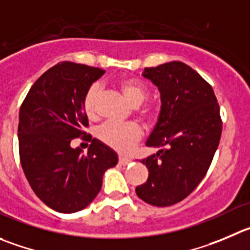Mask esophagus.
Masks as SVG:
<instances>
[{"mask_svg":"<svg viewBox=\"0 0 250 250\" xmlns=\"http://www.w3.org/2000/svg\"><path fill=\"white\" fill-rule=\"evenodd\" d=\"M130 162H131V158H127V157H123V156L119 157V165L124 166V167L129 165Z\"/></svg>","mask_w":250,"mask_h":250,"instance_id":"esophagus-1","label":"esophagus"}]
</instances>
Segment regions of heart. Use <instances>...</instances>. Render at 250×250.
Listing matches in <instances>:
<instances>
[{
    "instance_id": "1",
    "label": "heart",
    "mask_w": 250,
    "mask_h": 250,
    "mask_svg": "<svg viewBox=\"0 0 250 250\" xmlns=\"http://www.w3.org/2000/svg\"><path fill=\"white\" fill-rule=\"evenodd\" d=\"M124 98L131 105L137 106L144 103L148 97V89L144 83L134 78H123L116 83ZM101 93V87L98 83H93L85 92L83 97V109L85 115L89 119L96 116V104ZM140 118L147 124H152L158 118V109L151 104H145L137 110ZM142 136L141 127L135 123H106L98 130V137L104 145L110 148L127 153L135 147Z\"/></svg>"
}]
</instances>
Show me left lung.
Instances as JSON below:
<instances>
[{"mask_svg":"<svg viewBox=\"0 0 250 250\" xmlns=\"http://www.w3.org/2000/svg\"><path fill=\"white\" fill-rule=\"evenodd\" d=\"M142 76L158 87L162 102L146 145L162 149L141 161L148 178L136 194L165 208L180 203L204 179L220 144L222 119L212 87L190 66L173 61L146 67Z\"/></svg>","mask_w":250,"mask_h":250,"instance_id":"1","label":"left lung"}]
</instances>
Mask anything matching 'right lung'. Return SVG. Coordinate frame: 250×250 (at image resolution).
Segmentation results:
<instances>
[{"mask_svg":"<svg viewBox=\"0 0 250 250\" xmlns=\"http://www.w3.org/2000/svg\"><path fill=\"white\" fill-rule=\"evenodd\" d=\"M102 68L61 62L42 73L20 110V158L28 183L52 210L77 212L102 189L103 174L118 163L115 152L84 131L83 97ZM76 137L91 142L87 154L72 149Z\"/></svg>","mask_w":250,"mask_h":250,"instance_id":"add662e5","label":"right lung"}]
</instances>
